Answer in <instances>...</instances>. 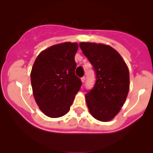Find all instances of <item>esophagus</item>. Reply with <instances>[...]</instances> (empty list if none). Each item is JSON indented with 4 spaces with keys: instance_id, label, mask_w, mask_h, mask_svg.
<instances>
[{
    "instance_id": "34e87169",
    "label": "esophagus",
    "mask_w": 153,
    "mask_h": 153,
    "mask_svg": "<svg viewBox=\"0 0 153 153\" xmlns=\"http://www.w3.org/2000/svg\"><path fill=\"white\" fill-rule=\"evenodd\" d=\"M85 80H86V77L85 76H84V77H82V78H81V81H82V83H84V81H85Z\"/></svg>"
}]
</instances>
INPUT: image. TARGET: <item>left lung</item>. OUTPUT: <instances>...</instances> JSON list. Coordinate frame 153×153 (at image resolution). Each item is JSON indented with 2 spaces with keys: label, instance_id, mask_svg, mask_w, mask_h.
Segmentation results:
<instances>
[{
  "label": "left lung",
  "instance_id": "obj_1",
  "mask_svg": "<svg viewBox=\"0 0 153 153\" xmlns=\"http://www.w3.org/2000/svg\"><path fill=\"white\" fill-rule=\"evenodd\" d=\"M79 46L96 75L95 86L85 95L89 112L98 121H111L121 110L129 92L127 66L110 46L86 42Z\"/></svg>",
  "mask_w": 153,
  "mask_h": 153
}]
</instances>
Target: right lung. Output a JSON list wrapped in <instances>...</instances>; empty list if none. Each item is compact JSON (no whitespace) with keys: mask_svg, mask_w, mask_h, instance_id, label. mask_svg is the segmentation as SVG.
Here are the masks:
<instances>
[{"mask_svg":"<svg viewBox=\"0 0 153 153\" xmlns=\"http://www.w3.org/2000/svg\"><path fill=\"white\" fill-rule=\"evenodd\" d=\"M77 43L65 42L47 48L38 55L31 71L34 98L40 109L50 118H59L70 109L81 88L75 75Z\"/></svg>","mask_w":153,"mask_h":153,"instance_id":"add662e5","label":"right lung"}]
</instances>
